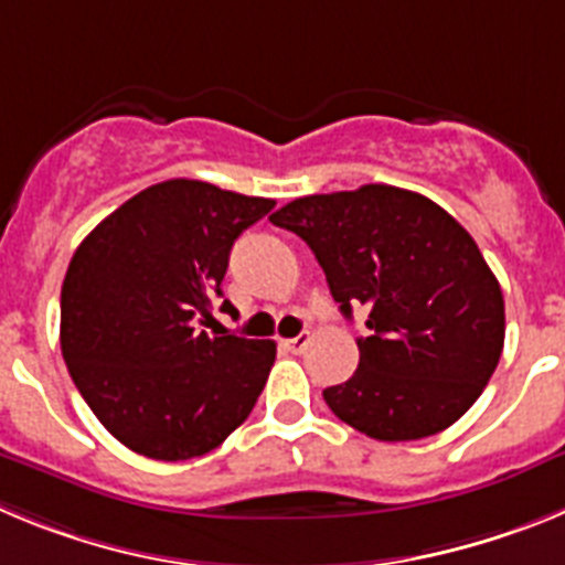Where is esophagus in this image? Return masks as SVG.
<instances>
[{"label":"esophagus","mask_w":565,"mask_h":565,"mask_svg":"<svg viewBox=\"0 0 565 565\" xmlns=\"http://www.w3.org/2000/svg\"><path fill=\"white\" fill-rule=\"evenodd\" d=\"M308 342H311V333L308 331H302L299 333V337H294V339H282V348H286V351H291V353H302L308 348Z\"/></svg>","instance_id":"obj_1"}]
</instances>
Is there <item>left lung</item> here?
Wrapping results in <instances>:
<instances>
[{
	"label": "left lung",
	"mask_w": 565,
	"mask_h": 565,
	"mask_svg": "<svg viewBox=\"0 0 565 565\" xmlns=\"http://www.w3.org/2000/svg\"><path fill=\"white\" fill-rule=\"evenodd\" d=\"M268 221L308 243L339 311H367L359 367L322 391L376 441H416L476 404L503 351V294L467 228L418 192L308 194Z\"/></svg>",
	"instance_id": "1"
}]
</instances>
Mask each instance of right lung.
<instances>
[{
    "instance_id": "1",
    "label": "right lung",
    "mask_w": 565,
    "mask_h": 565,
    "mask_svg": "<svg viewBox=\"0 0 565 565\" xmlns=\"http://www.w3.org/2000/svg\"><path fill=\"white\" fill-rule=\"evenodd\" d=\"M271 209L174 178L115 209L70 259L62 356L89 411L138 456H206L257 404L277 344L203 328L234 239Z\"/></svg>"
}]
</instances>
